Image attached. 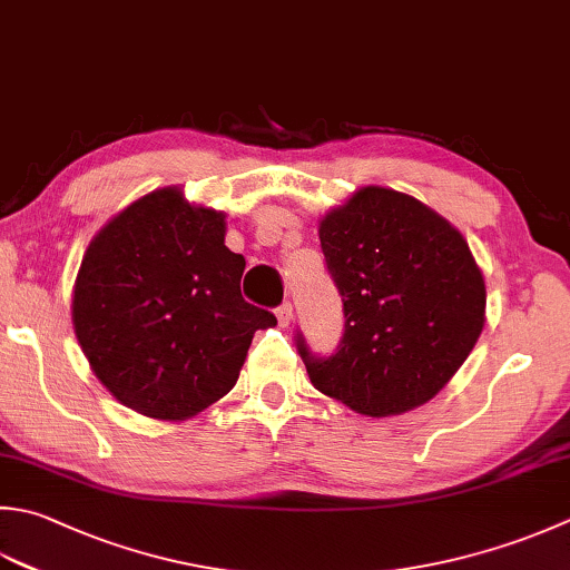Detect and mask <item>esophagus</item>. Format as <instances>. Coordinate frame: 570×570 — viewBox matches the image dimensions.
<instances>
[{"mask_svg": "<svg viewBox=\"0 0 570 570\" xmlns=\"http://www.w3.org/2000/svg\"><path fill=\"white\" fill-rule=\"evenodd\" d=\"M276 318H278V326H284V328L294 321V308H292V304H288V301L276 308Z\"/></svg>", "mask_w": 570, "mask_h": 570, "instance_id": "34e87169", "label": "esophagus"}]
</instances>
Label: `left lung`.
<instances>
[{"label":"left lung","mask_w":570,"mask_h":570,"mask_svg":"<svg viewBox=\"0 0 570 570\" xmlns=\"http://www.w3.org/2000/svg\"><path fill=\"white\" fill-rule=\"evenodd\" d=\"M345 331L328 358L296 345L311 383L367 417L425 405L472 353L487 288L470 244L438 212L387 187H361L318 225Z\"/></svg>","instance_id":"obj_1"}]
</instances>
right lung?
I'll return each instance as SVG.
<instances>
[{"instance_id":"right-lung-1","label":"right lung","mask_w":570,"mask_h":570,"mask_svg":"<svg viewBox=\"0 0 570 570\" xmlns=\"http://www.w3.org/2000/svg\"><path fill=\"white\" fill-rule=\"evenodd\" d=\"M225 212L183 189L145 195L100 229L76 276V338L100 383L155 420H187L227 395L254 333L276 323L242 298L244 256Z\"/></svg>"}]
</instances>
